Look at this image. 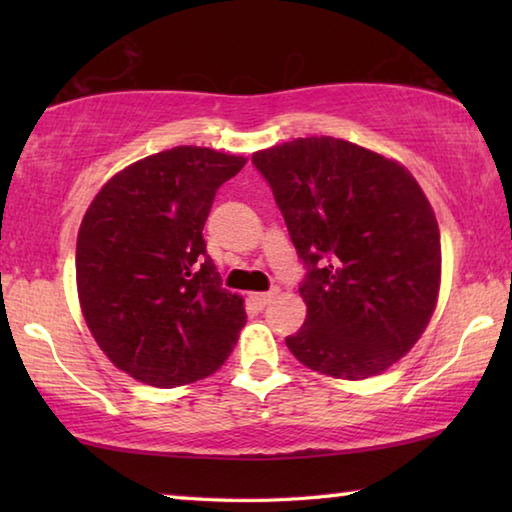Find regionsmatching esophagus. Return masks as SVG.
Wrapping results in <instances>:
<instances>
[{"label": "esophagus", "instance_id": "obj_1", "mask_svg": "<svg viewBox=\"0 0 512 512\" xmlns=\"http://www.w3.org/2000/svg\"><path fill=\"white\" fill-rule=\"evenodd\" d=\"M271 298H273V291H268V293H250V300H253V305H257L259 309L266 307L268 302H271Z\"/></svg>", "mask_w": 512, "mask_h": 512}]
</instances>
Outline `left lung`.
<instances>
[{
    "instance_id": "1",
    "label": "left lung",
    "mask_w": 512,
    "mask_h": 512,
    "mask_svg": "<svg viewBox=\"0 0 512 512\" xmlns=\"http://www.w3.org/2000/svg\"><path fill=\"white\" fill-rule=\"evenodd\" d=\"M307 273L287 348L307 368L366 379L413 348L440 289V232L402 164L336 137L253 155Z\"/></svg>"
}]
</instances>
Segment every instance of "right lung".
Segmentation results:
<instances>
[{
	"label": "right lung",
	"mask_w": 512,
	"mask_h": 512,
	"mask_svg": "<svg viewBox=\"0 0 512 512\" xmlns=\"http://www.w3.org/2000/svg\"><path fill=\"white\" fill-rule=\"evenodd\" d=\"M246 158L201 146L149 155L112 176L76 241L81 309L99 348L137 381L173 388L212 375L246 323L221 287L203 225Z\"/></svg>",
	"instance_id": "add662e5"
}]
</instances>
